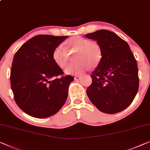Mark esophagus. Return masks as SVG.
<instances>
[{
    "mask_svg": "<svg viewBox=\"0 0 150 150\" xmlns=\"http://www.w3.org/2000/svg\"><path fill=\"white\" fill-rule=\"evenodd\" d=\"M81 78V76H75V80H79V79H80Z\"/></svg>",
    "mask_w": 150,
    "mask_h": 150,
    "instance_id": "1",
    "label": "esophagus"
}]
</instances>
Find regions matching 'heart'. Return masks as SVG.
Wrapping results in <instances>:
<instances>
[{"label": "heart", "instance_id": "b5f03b06", "mask_svg": "<svg viewBox=\"0 0 150 150\" xmlns=\"http://www.w3.org/2000/svg\"><path fill=\"white\" fill-rule=\"evenodd\" d=\"M67 50L76 52L75 59L77 61L66 68L67 74L79 75L86 71L89 67H96L102 58V48L99 44L79 35H75L67 40L64 47L59 45L53 51L54 61L61 68H64L69 61Z\"/></svg>", "mask_w": 150, "mask_h": 150}]
</instances>
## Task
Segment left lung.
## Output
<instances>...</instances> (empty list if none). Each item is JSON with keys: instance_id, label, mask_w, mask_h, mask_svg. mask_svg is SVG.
I'll return each mask as SVG.
<instances>
[{"instance_id": "8db88e82", "label": "left lung", "mask_w": 150, "mask_h": 150, "mask_svg": "<svg viewBox=\"0 0 150 150\" xmlns=\"http://www.w3.org/2000/svg\"><path fill=\"white\" fill-rule=\"evenodd\" d=\"M86 37L96 40L102 51L100 64L91 75L87 95L98 110L115 114L133 101L138 89L137 64L127 42L110 31L100 30Z\"/></svg>"}]
</instances>
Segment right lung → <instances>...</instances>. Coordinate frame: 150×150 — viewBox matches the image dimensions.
Returning a JSON list of instances; mask_svg holds the SVG:
<instances>
[{"label":"right lung","mask_w":150,"mask_h":150,"mask_svg":"<svg viewBox=\"0 0 150 150\" xmlns=\"http://www.w3.org/2000/svg\"><path fill=\"white\" fill-rule=\"evenodd\" d=\"M67 37L35 35L15 53L11 69V89L17 106L31 117H51L65 103L74 77L62 76L52 52ZM60 75L62 77L58 78Z\"/></svg>","instance_id":"obj_1"}]
</instances>
